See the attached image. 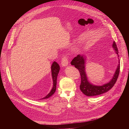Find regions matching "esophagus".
<instances>
[{
	"label": "esophagus",
	"instance_id": "34e87169",
	"mask_svg": "<svg viewBox=\"0 0 129 129\" xmlns=\"http://www.w3.org/2000/svg\"><path fill=\"white\" fill-rule=\"evenodd\" d=\"M61 64L64 67H66L69 64V61H68V58L67 56H64L63 57L62 59V61H61Z\"/></svg>",
	"mask_w": 129,
	"mask_h": 129
}]
</instances>
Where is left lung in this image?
<instances>
[{
    "label": "left lung",
    "instance_id": "obj_1",
    "mask_svg": "<svg viewBox=\"0 0 129 129\" xmlns=\"http://www.w3.org/2000/svg\"><path fill=\"white\" fill-rule=\"evenodd\" d=\"M112 47L115 52L118 55V50L116 42L113 41ZM119 59V58H118ZM86 62V57L84 55L78 54L77 56L74 57L71 62V64L74 65L75 68L77 69L79 71L81 76V84L80 85V89L82 92L87 96H94L103 94L111 89L116 83L118 79L120 72V60L119 59V64L117 67L112 79L109 82L101 86L94 85L90 83L88 79L86 73L85 65Z\"/></svg>",
    "mask_w": 129,
    "mask_h": 129
}]
</instances>
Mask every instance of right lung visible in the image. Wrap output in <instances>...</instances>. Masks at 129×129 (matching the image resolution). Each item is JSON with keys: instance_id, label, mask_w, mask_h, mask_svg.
<instances>
[{"instance_id": "obj_1", "label": "right lung", "mask_w": 129, "mask_h": 129, "mask_svg": "<svg viewBox=\"0 0 129 129\" xmlns=\"http://www.w3.org/2000/svg\"><path fill=\"white\" fill-rule=\"evenodd\" d=\"M60 67L59 65L54 61L53 62L52 66H51V74L53 80V87L51 90V91L47 94V95L43 98L40 99H47L51 97L53 94L55 93L56 89V83H57V78L58 74L59 71Z\"/></svg>"}]
</instances>
